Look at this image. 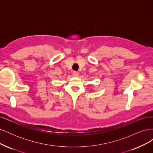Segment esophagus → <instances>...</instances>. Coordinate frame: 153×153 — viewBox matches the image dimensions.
Here are the masks:
<instances>
[{"mask_svg":"<svg viewBox=\"0 0 153 153\" xmlns=\"http://www.w3.org/2000/svg\"><path fill=\"white\" fill-rule=\"evenodd\" d=\"M78 75H79V73H78V72H76V71H74L73 72V75L74 76H78Z\"/></svg>","mask_w":153,"mask_h":153,"instance_id":"34e87169","label":"esophagus"}]
</instances>
